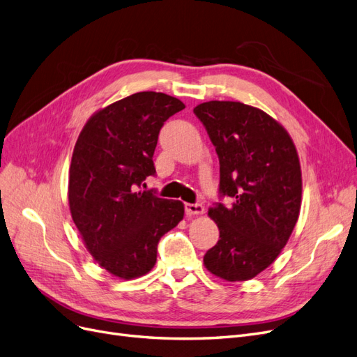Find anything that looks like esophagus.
I'll list each match as a JSON object with an SVG mask.
<instances>
[{"mask_svg": "<svg viewBox=\"0 0 357 357\" xmlns=\"http://www.w3.org/2000/svg\"><path fill=\"white\" fill-rule=\"evenodd\" d=\"M185 212L187 215L192 216V215H203L204 213V206L202 204H191V203H185Z\"/></svg>", "mask_w": 357, "mask_h": 357, "instance_id": "obj_1", "label": "esophagus"}]
</instances>
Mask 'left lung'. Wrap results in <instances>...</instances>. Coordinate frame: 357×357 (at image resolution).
<instances>
[{
	"mask_svg": "<svg viewBox=\"0 0 357 357\" xmlns=\"http://www.w3.org/2000/svg\"><path fill=\"white\" fill-rule=\"evenodd\" d=\"M195 116L215 145L220 197L231 206L208 208L219 241L204 266L219 278L248 281L280 256L301 206V169L296 145L268 113L238 101H207Z\"/></svg>",
	"mask_w": 357,
	"mask_h": 357,
	"instance_id": "obj_1",
	"label": "left lung"
}]
</instances>
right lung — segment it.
<instances>
[{
	"label": "right lung",
	"instance_id": "add662e5",
	"mask_svg": "<svg viewBox=\"0 0 357 357\" xmlns=\"http://www.w3.org/2000/svg\"><path fill=\"white\" fill-rule=\"evenodd\" d=\"M183 109L163 92H137L92 114L77 137L69 169L72 219L94 260L122 280L153 269L158 241L183 218L182 202L139 190L155 174L158 132Z\"/></svg>",
	"mask_w": 357,
	"mask_h": 357
}]
</instances>
